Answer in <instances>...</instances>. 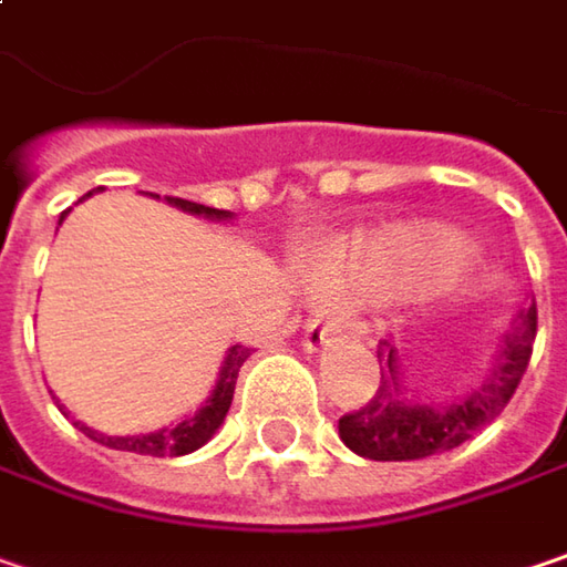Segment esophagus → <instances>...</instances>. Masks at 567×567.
I'll use <instances>...</instances> for the list:
<instances>
[{"mask_svg": "<svg viewBox=\"0 0 567 567\" xmlns=\"http://www.w3.org/2000/svg\"><path fill=\"white\" fill-rule=\"evenodd\" d=\"M341 338V326L338 322H331V319H312L309 326H306V334H302V351L306 354H319V351H326L331 348L334 341Z\"/></svg>", "mask_w": 567, "mask_h": 567, "instance_id": "34e87169", "label": "esophagus"}]
</instances>
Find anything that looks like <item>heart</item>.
Masks as SVG:
<instances>
[{
	"label": "heart",
	"instance_id": "obj_1",
	"mask_svg": "<svg viewBox=\"0 0 567 567\" xmlns=\"http://www.w3.org/2000/svg\"><path fill=\"white\" fill-rule=\"evenodd\" d=\"M440 245L443 241L411 226L363 233L322 251L312 268V280L328 299L382 297L411 270L421 268Z\"/></svg>",
	"mask_w": 567,
	"mask_h": 567
}]
</instances>
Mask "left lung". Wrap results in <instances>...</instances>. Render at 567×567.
Listing matches in <instances>:
<instances>
[{"instance_id":"1","label":"left lung","mask_w":567,"mask_h":567,"mask_svg":"<svg viewBox=\"0 0 567 567\" xmlns=\"http://www.w3.org/2000/svg\"><path fill=\"white\" fill-rule=\"evenodd\" d=\"M536 338V302L514 316L501 334L497 351L485 377L466 392H450L446 399H431L405 385L402 357L392 344L382 354L380 389L360 411L338 421V437L348 450L377 463H409L434 453H450L463 446L482 427H488L524 380L526 363Z\"/></svg>"}]
</instances>
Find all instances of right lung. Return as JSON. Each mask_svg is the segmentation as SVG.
<instances>
[{"label":"right lung","instance_id":"obj_1","mask_svg":"<svg viewBox=\"0 0 567 567\" xmlns=\"http://www.w3.org/2000/svg\"><path fill=\"white\" fill-rule=\"evenodd\" d=\"M101 190V187H99ZM95 190H89L85 197H92ZM82 197V200H85ZM168 207H178V210L190 213V216H204V219H216V223H229L236 219V213L229 210H216V207H204V204H194V200H182V197H165ZM70 213V210H66ZM66 213L60 216V223L66 219ZM251 348H241V344H233L226 357H223V367L216 373V385L210 389L207 402L194 414H185V421H178L175 427H158L153 434H127V437H107L95 427L82 424V421H72L85 437H92L95 443H104L111 450H127V453H143V456H187L194 450H200L207 440L223 427L226 421V411L233 405V392H236V380H239L241 363L248 360ZM60 402V399H56ZM63 414L70 417V411L63 409Z\"/></svg>","mask_w":567,"mask_h":567}]
</instances>
